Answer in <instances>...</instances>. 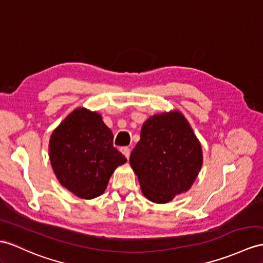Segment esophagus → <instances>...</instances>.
<instances>
[{
    "instance_id": "34e87169",
    "label": "esophagus",
    "mask_w": 263,
    "mask_h": 263,
    "mask_svg": "<svg viewBox=\"0 0 263 263\" xmlns=\"http://www.w3.org/2000/svg\"><path fill=\"white\" fill-rule=\"evenodd\" d=\"M121 153H123L124 155L126 156V158L128 159V158H129V155H130V148H129V147H123V148H121Z\"/></svg>"
}]
</instances>
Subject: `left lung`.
Masks as SVG:
<instances>
[{
    "label": "left lung",
    "mask_w": 263,
    "mask_h": 263,
    "mask_svg": "<svg viewBox=\"0 0 263 263\" xmlns=\"http://www.w3.org/2000/svg\"><path fill=\"white\" fill-rule=\"evenodd\" d=\"M129 163L147 200L165 204L193 185L203 164L202 146L182 112L157 114L143 124Z\"/></svg>",
    "instance_id": "1"
}]
</instances>
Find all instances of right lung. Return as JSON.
<instances>
[{
    "mask_svg": "<svg viewBox=\"0 0 263 263\" xmlns=\"http://www.w3.org/2000/svg\"><path fill=\"white\" fill-rule=\"evenodd\" d=\"M112 139L100 114L83 107L70 112L49 142L51 166L62 186L85 200L104 193L114 171L127 162Z\"/></svg>",
    "mask_w": 263,
    "mask_h": 263,
    "instance_id": "obj_1",
    "label": "right lung"
}]
</instances>
